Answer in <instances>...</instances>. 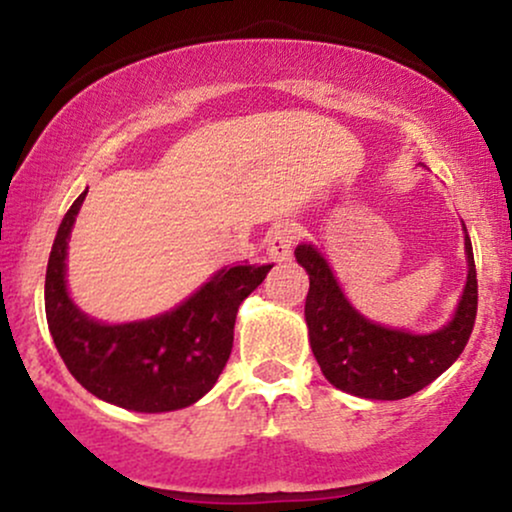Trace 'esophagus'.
<instances>
[{
  "label": "esophagus",
  "instance_id": "34e87169",
  "mask_svg": "<svg viewBox=\"0 0 512 512\" xmlns=\"http://www.w3.org/2000/svg\"><path fill=\"white\" fill-rule=\"evenodd\" d=\"M296 226L293 223H279L264 238V245H267L269 260L274 262H289L293 252V240H296Z\"/></svg>",
  "mask_w": 512,
  "mask_h": 512
}]
</instances>
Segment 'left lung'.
Masks as SVG:
<instances>
[{
    "mask_svg": "<svg viewBox=\"0 0 512 512\" xmlns=\"http://www.w3.org/2000/svg\"><path fill=\"white\" fill-rule=\"evenodd\" d=\"M464 252L469 272L455 317L438 332L411 334L366 320L346 301L325 257L313 245H298L296 262L310 276L305 322L322 375L349 395L404 399L445 373L464 351L477 320L479 286L469 236Z\"/></svg>",
    "mask_w": 512,
    "mask_h": 512,
    "instance_id": "obj_1",
    "label": "left lung"
}]
</instances>
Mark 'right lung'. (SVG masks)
<instances>
[{"instance_id": "1", "label": "right lung", "mask_w": 512, "mask_h": 512, "mask_svg": "<svg viewBox=\"0 0 512 512\" xmlns=\"http://www.w3.org/2000/svg\"><path fill=\"white\" fill-rule=\"evenodd\" d=\"M86 192L64 214L45 274V315L64 366L91 395L122 409L158 414L190 407L219 380L240 303L272 264L223 267L170 313L103 325L76 308L64 281L67 240Z\"/></svg>"}]
</instances>
